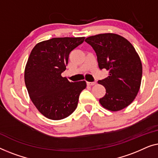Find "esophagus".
I'll use <instances>...</instances> for the list:
<instances>
[{"label": "esophagus", "mask_w": 158, "mask_h": 158, "mask_svg": "<svg viewBox=\"0 0 158 158\" xmlns=\"http://www.w3.org/2000/svg\"><path fill=\"white\" fill-rule=\"evenodd\" d=\"M96 83H97L96 81H92V82L87 81L86 82V84H87V85H89V86H93V85H94V84H96Z\"/></svg>", "instance_id": "34e87169"}]
</instances>
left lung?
<instances>
[{
  "label": "left lung",
  "instance_id": "obj_1",
  "mask_svg": "<svg viewBox=\"0 0 158 158\" xmlns=\"http://www.w3.org/2000/svg\"><path fill=\"white\" fill-rule=\"evenodd\" d=\"M97 56L100 69L109 71L106 78L98 83L106 89L99 99L102 106L113 112L132 103L139 92L143 66L134 46L124 37L115 34H102L85 39Z\"/></svg>",
  "mask_w": 158,
  "mask_h": 158
}]
</instances>
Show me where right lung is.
<instances>
[{
  "mask_svg": "<svg viewBox=\"0 0 158 158\" xmlns=\"http://www.w3.org/2000/svg\"><path fill=\"white\" fill-rule=\"evenodd\" d=\"M84 37L53 38L37 44L28 57L24 79L33 103L44 116L59 120L76 110L85 81L70 82L61 73L69 55L84 42Z\"/></svg>",
  "mask_w": 158,
  "mask_h": 158,
  "instance_id": "obj_1",
  "label": "right lung"
}]
</instances>
